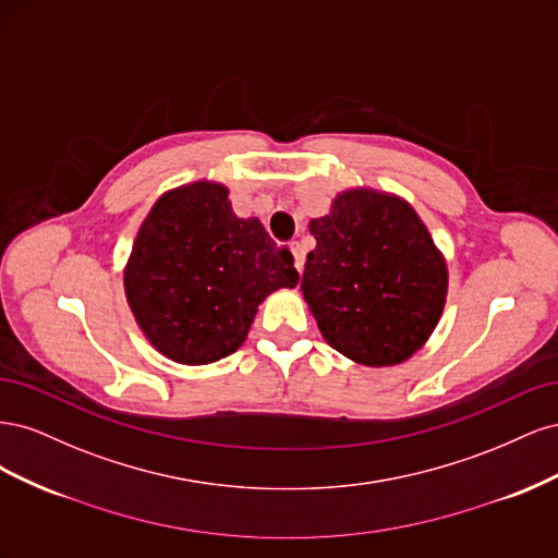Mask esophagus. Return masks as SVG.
Here are the masks:
<instances>
[{
    "mask_svg": "<svg viewBox=\"0 0 558 558\" xmlns=\"http://www.w3.org/2000/svg\"><path fill=\"white\" fill-rule=\"evenodd\" d=\"M291 253H293V260H295V269H298V272H302V269H305V251H302V244L293 242Z\"/></svg>",
    "mask_w": 558,
    "mask_h": 558,
    "instance_id": "34e87169",
    "label": "esophagus"
}]
</instances>
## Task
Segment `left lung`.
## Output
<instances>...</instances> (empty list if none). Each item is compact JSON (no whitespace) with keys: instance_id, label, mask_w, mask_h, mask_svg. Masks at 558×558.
Wrapping results in <instances>:
<instances>
[{"instance_id":"obj_1","label":"left lung","mask_w":558,"mask_h":558,"mask_svg":"<svg viewBox=\"0 0 558 558\" xmlns=\"http://www.w3.org/2000/svg\"><path fill=\"white\" fill-rule=\"evenodd\" d=\"M310 232L316 248L300 291L324 340L367 367L412 359L440 324L449 272L410 202L356 185Z\"/></svg>"}]
</instances>
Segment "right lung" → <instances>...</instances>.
I'll list each match as a JSON object with an SVG mask.
<instances>
[{
    "mask_svg": "<svg viewBox=\"0 0 558 558\" xmlns=\"http://www.w3.org/2000/svg\"><path fill=\"white\" fill-rule=\"evenodd\" d=\"M228 185L199 179L165 191L123 269L128 307L165 359L207 365L238 351L258 305L295 289L298 269L256 216L232 211Z\"/></svg>",
    "mask_w": 558,
    "mask_h": 558,
    "instance_id": "right-lung-1",
    "label": "right lung"
}]
</instances>
